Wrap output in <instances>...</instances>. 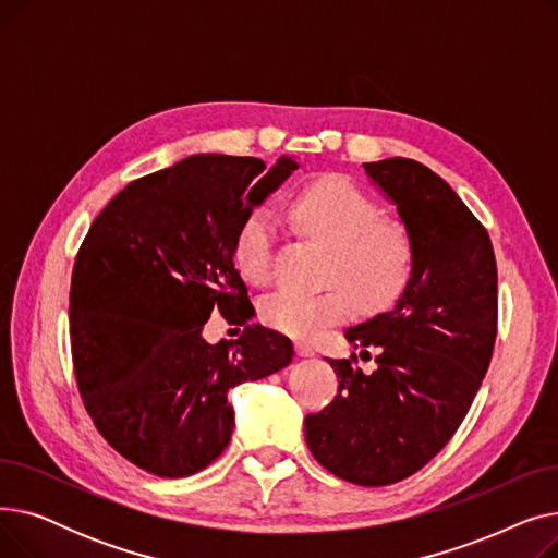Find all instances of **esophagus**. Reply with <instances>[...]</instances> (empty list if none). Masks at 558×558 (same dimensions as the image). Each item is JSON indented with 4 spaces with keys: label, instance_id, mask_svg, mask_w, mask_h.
Returning a JSON list of instances; mask_svg holds the SVG:
<instances>
[{
    "label": "esophagus",
    "instance_id": "1",
    "mask_svg": "<svg viewBox=\"0 0 558 558\" xmlns=\"http://www.w3.org/2000/svg\"><path fill=\"white\" fill-rule=\"evenodd\" d=\"M296 353H299L301 357H314V355H316V350H314V345H312V343H307V341H299V343H296Z\"/></svg>",
    "mask_w": 558,
    "mask_h": 558
}]
</instances>
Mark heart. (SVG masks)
I'll return each mask as SVG.
<instances>
[{
  "label": "heart",
  "instance_id": "b5f03b06",
  "mask_svg": "<svg viewBox=\"0 0 558 558\" xmlns=\"http://www.w3.org/2000/svg\"><path fill=\"white\" fill-rule=\"evenodd\" d=\"M291 215L307 234L330 246L326 280L335 284L314 294L276 291L259 305L264 324L291 337H312L353 312V296L366 310L400 296L414 269V242L402 226L383 221V208L366 192L330 175L303 187L291 201ZM276 234L271 208H255L240 226L234 264L251 282L271 280Z\"/></svg>",
  "mask_w": 558,
  "mask_h": 558
}]
</instances>
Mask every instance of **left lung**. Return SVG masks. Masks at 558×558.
Masks as SVG:
<instances>
[{"label": "left lung", "instance_id": "left-lung-1", "mask_svg": "<svg viewBox=\"0 0 558 558\" xmlns=\"http://www.w3.org/2000/svg\"><path fill=\"white\" fill-rule=\"evenodd\" d=\"M364 171L396 205L414 269L389 312L345 330L377 366L328 360L339 393L305 418V441L332 475L387 486L441 452L471 409L497 335V267L486 228L441 175L409 158Z\"/></svg>", "mask_w": 558, "mask_h": 558}]
</instances>
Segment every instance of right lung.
<instances>
[{"mask_svg":"<svg viewBox=\"0 0 558 558\" xmlns=\"http://www.w3.org/2000/svg\"><path fill=\"white\" fill-rule=\"evenodd\" d=\"M299 169L280 156L196 154L129 183L87 230L70 287L76 385L99 434L146 473L187 477L230 444L228 391L294 360L234 269L240 226ZM219 308L245 326L208 344Z\"/></svg>","mask_w":558,"mask_h":558,"instance_id":"add662e5","label":"right lung"}]
</instances>
